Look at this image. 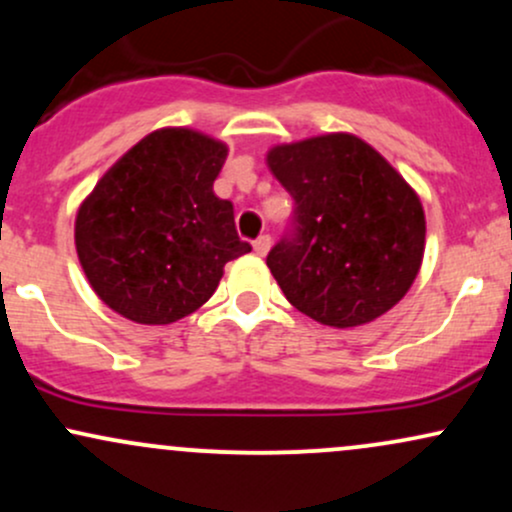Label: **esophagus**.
I'll use <instances>...</instances> for the list:
<instances>
[{
  "instance_id": "esophagus-1",
  "label": "esophagus",
  "mask_w": 512,
  "mask_h": 512,
  "mask_svg": "<svg viewBox=\"0 0 512 512\" xmlns=\"http://www.w3.org/2000/svg\"><path fill=\"white\" fill-rule=\"evenodd\" d=\"M252 245H255L257 255L264 257V255H267V252H269V248H272V236H260Z\"/></svg>"
}]
</instances>
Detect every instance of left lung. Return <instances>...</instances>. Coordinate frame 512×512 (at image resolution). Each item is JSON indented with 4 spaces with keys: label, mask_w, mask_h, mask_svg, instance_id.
Segmentation results:
<instances>
[{
    "label": "left lung",
    "mask_w": 512,
    "mask_h": 512,
    "mask_svg": "<svg viewBox=\"0 0 512 512\" xmlns=\"http://www.w3.org/2000/svg\"><path fill=\"white\" fill-rule=\"evenodd\" d=\"M267 166L296 202L293 233L267 255L293 308L349 330L407 296L424 260V207L373 146L320 134L269 149Z\"/></svg>",
    "instance_id": "1"
}]
</instances>
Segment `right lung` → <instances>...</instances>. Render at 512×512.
<instances>
[{"label": "right lung", "mask_w": 512, "mask_h": 512, "mask_svg": "<svg viewBox=\"0 0 512 512\" xmlns=\"http://www.w3.org/2000/svg\"><path fill=\"white\" fill-rule=\"evenodd\" d=\"M228 146L187 127L146 134L81 202L74 243L88 284L139 325H170L214 296L226 262L250 252L233 204L214 195Z\"/></svg>", "instance_id": "1"}]
</instances>
